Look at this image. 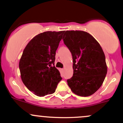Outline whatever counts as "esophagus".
<instances>
[{
    "label": "esophagus",
    "mask_w": 123,
    "mask_h": 123,
    "mask_svg": "<svg viewBox=\"0 0 123 123\" xmlns=\"http://www.w3.org/2000/svg\"><path fill=\"white\" fill-rule=\"evenodd\" d=\"M64 69H62V70H64Z\"/></svg>",
    "instance_id": "obj_1"
}]
</instances>
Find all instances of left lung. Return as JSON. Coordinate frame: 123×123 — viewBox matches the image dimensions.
I'll return each mask as SVG.
<instances>
[{"label":"left lung","instance_id":"1","mask_svg":"<svg viewBox=\"0 0 123 123\" xmlns=\"http://www.w3.org/2000/svg\"><path fill=\"white\" fill-rule=\"evenodd\" d=\"M63 38L73 59L74 74L67 80L68 86L76 95L89 96L101 87L107 74L103 49L92 36L83 31H66Z\"/></svg>","mask_w":123,"mask_h":123}]
</instances>
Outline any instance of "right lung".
<instances>
[{"mask_svg": "<svg viewBox=\"0 0 123 123\" xmlns=\"http://www.w3.org/2000/svg\"><path fill=\"white\" fill-rule=\"evenodd\" d=\"M64 32L39 34L28 43L21 55L19 62L21 80L27 88L38 96L54 93L61 80L54 62Z\"/></svg>", "mask_w": 123, "mask_h": 123, "instance_id": "1", "label": "right lung"}]
</instances>
